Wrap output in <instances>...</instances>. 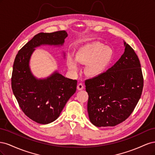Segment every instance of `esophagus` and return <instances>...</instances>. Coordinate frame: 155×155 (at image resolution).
<instances>
[{"instance_id":"34e87169","label":"esophagus","mask_w":155,"mask_h":155,"mask_svg":"<svg viewBox=\"0 0 155 155\" xmlns=\"http://www.w3.org/2000/svg\"><path fill=\"white\" fill-rule=\"evenodd\" d=\"M77 88H78V90H79V91L83 90V89L84 88V85H83V83H79L78 86H77Z\"/></svg>"}]
</instances>
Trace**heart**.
<instances>
[{
    "instance_id": "heart-1",
    "label": "heart",
    "mask_w": 155,
    "mask_h": 155,
    "mask_svg": "<svg viewBox=\"0 0 155 155\" xmlns=\"http://www.w3.org/2000/svg\"><path fill=\"white\" fill-rule=\"evenodd\" d=\"M113 50L104 45L93 43L83 46L76 55L78 62L86 64L85 72L92 77L99 76L105 71L113 59ZM67 65L70 70L77 72L78 65L71 57L67 59Z\"/></svg>"
}]
</instances>
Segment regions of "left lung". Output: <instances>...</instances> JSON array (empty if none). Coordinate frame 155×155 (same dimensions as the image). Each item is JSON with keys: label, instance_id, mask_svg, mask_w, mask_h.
Segmentation results:
<instances>
[{"label": "left lung", "instance_id": "obj_1", "mask_svg": "<svg viewBox=\"0 0 155 155\" xmlns=\"http://www.w3.org/2000/svg\"><path fill=\"white\" fill-rule=\"evenodd\" d=\"M125 51L106 72L85 80L87 110L96 127H113L133 112L142 95L143 78L139 59L124 42Z\"/></svg>", "mask_w": 155, "mask_h": 155}]
</instances>
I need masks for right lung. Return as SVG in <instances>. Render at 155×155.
Segmentation results:
<instances>
[{
	"label": "right lung",
	"instance_id": "add662e5",
	"mask_svg": "<svg viewBox=\"0 0 155 155\" xmlns=\"http://www.w3.org/2000/svg\"><path fill=\"white\" fill-rule=\"evenodd\" d=\"M68 36L64 31L39 33L18 51L14 61L12 88L23 112L35 122L48 124L59 116L67 102L76 91L77 80L55 71L46 79H37L31 72L30 57L42 45L62 46Z\"/></svg>",
	"mask_w": 155,
	"mask_h": 155
}]
</instances>
